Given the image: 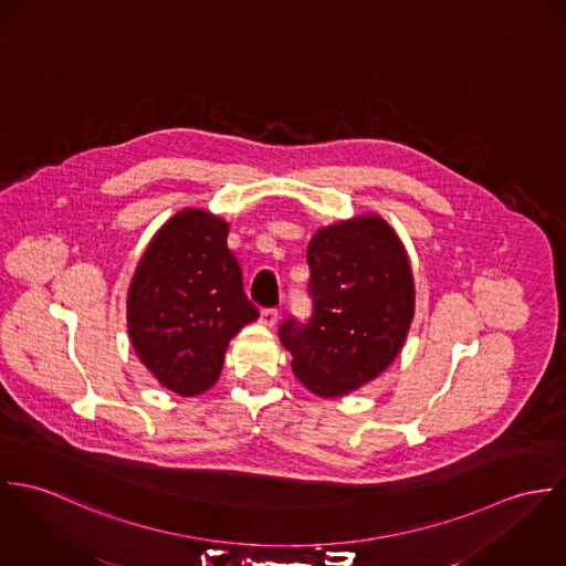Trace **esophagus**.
Listing matches in <instances>:
<instances>
[{
    "label": "esophagus",
    "instance_id": "1",
    "mask_svg": "<svg viewBox=\"0 0 566 566\" xmlns=\"http://www.w3.org/2000/svg\"><path fill=\"white\" fill-rule=\"evenodd\" d=\"M260 323L266 325V327H273V325L277 323V311H275V308H264V311L260 313Z\"/></svg>",
    "mask_w": 566,
    "mask_h": 566
}]
</instances>
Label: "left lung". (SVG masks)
Listing matches in <instances>:
<instances>
[{
  "label": "left lung",
  "instance_id": "8db88e82",
  "mask_svg": "<svg viewBox=\"0 0 566 566\" xmlns=\"http://www.w3.org/2000/svg\"><path fill=\"white\" fill-rule=\"evenodd\" d=\"M306 258L313 314L289 316L280 340L308 390L343 397L379 376L403 347L415 314L410 260L376 214L321 228Z\"/></svg>",
  "mask_w": 566,
  "mask_h": 566
}]
</instances>
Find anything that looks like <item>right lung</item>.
<instances>
[{
  "mask_svg": "<svg viewBox=\"0 0 566 566\" xmlns=\"http://www.w3.org/2000/svg\"><path fill=\"white\" fill-rule=\"evenodd\" d=\"M258 314L228 248V223L197 208L180 210L156 232L127 291L138 360L182 397L219 379L230 340Z\"/></svg>",
  "mask_w": 566,
  "mask_h": 566,
  "instance_id": "obj_1",
  "label": "right lung"
}]
</instances>
